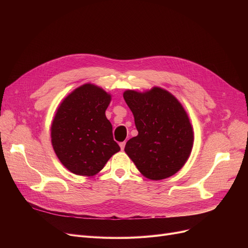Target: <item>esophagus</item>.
Masks as SVG:
<instances>
[{
	"label": "esophagus",
	"instance_id": "esophagus-1",
	"mask_svg": "<svg viewBox=\"0 0 248 248\" xmlns=\"http://www.w3.org/2000/svg\"><path fill=\"white\" fill-rule=\"evenodd\" d=\"M124 146H125V141H122V142H120V147H121V149H122V150H124Z\"/></svg>",
	"mask_w": 248,
	"mask_h": 248
}]
</instances>
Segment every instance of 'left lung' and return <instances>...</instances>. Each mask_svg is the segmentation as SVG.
Here are the masks:
<instances>
[{
  "mask_svg": "<svg viewBox=\"0 0 248 248\" xmlns=\"http://www.w3.org/2000/svg\"><path fill=\"white\" fill-rule=\"evenodd\" d=\"M124 98L139 132L127 140L124 152L146 178L158 181L173 176L193 148V128L184 108L161 87L145 93L125 90Z\"/></svg>",
  "mask_w": 248,
  "mask_h": 248,
  "instance_id": "1",
  "label": "left lung"
}]
</instances>
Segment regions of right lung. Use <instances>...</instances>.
<instances>
[{"label":"right lung","mask_w":248,"mask_h":248,"mask_svg":"<svg viewBox=\"0 0 248 248\" xmlns=\"http://www.w3.org/2000/svg\"><path fill=\"white\" fill-rule=\"evenodd\" d=\"M111 96L86 83L63 99L51 125V141L63 166L79 176H94L121 150L106 110Z\"/></svg>","instance_id":"1"}]
</instances>
